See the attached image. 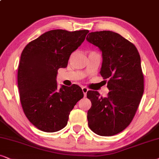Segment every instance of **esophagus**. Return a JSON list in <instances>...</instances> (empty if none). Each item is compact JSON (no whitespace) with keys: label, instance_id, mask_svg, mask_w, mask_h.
I'll return each instance as SVG.
<instances>
[{"label":"esophagus","instance_id":"34e87169","mask_svg":"<svg viewBox=\"0 0 159 159\" xmlns=\"http://www.w3.org/2000/svg\"><path fill=\"white\" fill-rule=\"evenodd\" d=\"M88 90H89V89H88V88L85 87V86H83V87H82V91H83V93L84 94V97H86V93H87Z\"/></svg>","mask_w":159,"mask_h":159}]
</instances>
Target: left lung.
Masks as SVG:
<instances>
[{
  "instance_id": "8db88e82",
  "label": "left lung",
  "mask_w": 159,
  "mask_h": 159,
  "mask_svg": "<svg viewBox=\"0 0 159 159\" xmlns=\"http://www.w3.org/2000/svg\"><path fill=\"white\" fill-rule=\"evenodd\" d=\"M86 40L102 52L100 73L108 79L105 98L88 91L92 106L87 112L89 127L100 136H114L129 125L144 92V76L139 53L134 44L110 31L89 33Z\"/></svg>"
}]
</instances>
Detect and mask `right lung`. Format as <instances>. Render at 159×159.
Instances as JSON below:
<instances>
[{
    "mask_svg": "<svg viewBox=\"0 0 159 159\" xmlns=\"http://www.w3.org/2000/svg\"><path fill=\"white\" fill-rule=\"evenodd\" d=\"M88 30L47 31L25 46L17 73L20 99L26 117L44 132L67 125L69 114L84 97L79 86H57L59 68L67 67L71 53L81 45Z\"/></svg>",
    "mask_w": 159,
    "mask_h": 159,
    "instance_id": "right-lung-1",
    "label": "right lung"
}]
</instances>
